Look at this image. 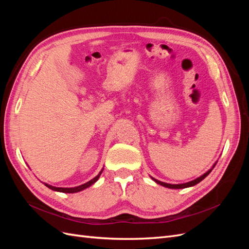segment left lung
<instances>
[{
    "mask_svg": "<svg viewBox=\"0 0 249 249\" xmlns=\"http://www.w3.org/2000/svg\"><path fill=\"white\" fill-rule=\"evenodd\" d=\"M215 165H216V163L214 164V166L211 168L209 171H207L205 175H202L201 177H199V178H195V179H193V180H191V182H188V183H185V184H178V185H172V184H167V183H163V182H160V180H158V179H156V178H152L156 183H158L159 185H161V186H164V187H167V188H171V189H183V188H187V187H191V186H194V185H196V184H198L200 180H202L203 178H205L209 173L212 171V169L215 167Z\"/></svg>",
    "mask_w": 249,
    "mask_h": 249,
    "instance_id": "8db88e82",
    "label": "left lung"
}]
</instances>
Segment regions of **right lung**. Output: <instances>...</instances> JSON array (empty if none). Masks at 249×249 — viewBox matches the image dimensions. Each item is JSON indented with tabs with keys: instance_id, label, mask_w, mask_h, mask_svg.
<instances>
[{
	"instance_id": "add662e5",
	"label": "right lung",
	"mask_w": 249,
	"mask_h": 249,
	"mask_svg": "<svg viewBox=\"0 0 249 249\" xmlns=\"http://www.w3.org/2000/svg\"><path fill=\"white\" fill-rule=\"evenodd\" d=\"M103 171V170H102ZM102 171L97 175L95 178H93L92 179H90L89 182L83 184V185H80L78 187H73V188H59V187H54V186H51V185H48V184H44L48 188H50V189L54 190V191H58V192H63V193H76V192H79V191H82L86 189V188H88L89 186H91L92 184H94L97 179H99L100 176Z\"/></svg>"
}]
</instances>
